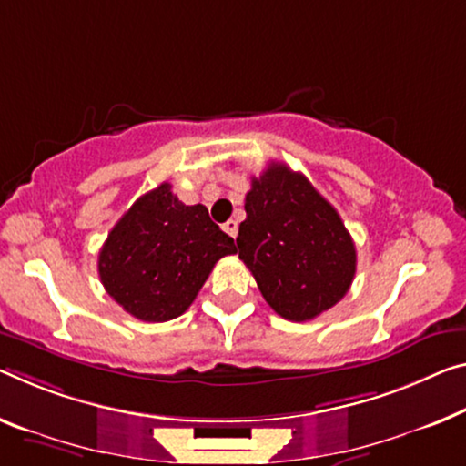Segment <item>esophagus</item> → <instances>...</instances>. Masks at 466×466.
<instances>
[{
  "mask_svg": "<svg viewBox=\"0 0 466 466\" xmlns=\"http://www.w3.org/2000/svg\"><path fill=\"white\" fill-rule=\"evenodd\" d=\"M223 228H225L228 235H231L233 239L238 238V220H227V223L223 225Z\"/></svg>",
  "mask_w": 466,
  "mask_h": 466,
  "instance_id": "obj_1",
  "label": "esophagus"
}]
</instances>
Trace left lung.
<instances>
[{
    "label": "left lung",
    "instance_id": "8db88e82",
    "mask_svg": "<svg viewBox=\"0 0 466 466\" xmlns=\"http://www.w3.org/2000/svg\"><path fill=\"white\" fill-rule=\"evenodd\" d=\"M238 249L267 304L293 323L333 308L356 275V248L338 210L279 162L252 178Z\"/></svg>",
    "mask_w": 466,
    "mask_h": 466
}]
</instances>
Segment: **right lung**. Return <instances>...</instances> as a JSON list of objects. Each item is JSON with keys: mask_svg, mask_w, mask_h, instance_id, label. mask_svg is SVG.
<instances>
[{"mask_svg": "<svg viewBox=\"0 0 466 466\" xmlns=\"http://www.w3.org/2000/svg\"><path fill=\"white\" fill-rule=\"evenodd\" d=\"M233 239L214 225L206 206H185L170 183L141 196L99 249L106 291L131 317L164 323L187 310Z\"/></svg>", "mask_w": 466, "mask_h": 466, "instance_id": "obj_1", "label": "right lung"}]
</instances>
